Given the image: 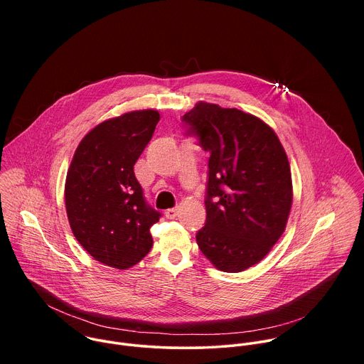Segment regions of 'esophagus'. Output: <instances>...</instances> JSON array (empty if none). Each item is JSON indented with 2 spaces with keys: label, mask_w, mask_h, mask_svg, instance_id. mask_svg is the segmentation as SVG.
Masks as SVG:
<instances>
[{
  "label": "esophagus",
  "mask_w": 364,
  "mask_h": 364,
  "mask_svg": "<svg viewBox=\"0 0 364 364\" xmlns=\"http://www.w3.org/2000/svg\"><path fill=\"white\" fill-rule=\"evenodd\" d=\"M177 213H178V210L177 209H168V210H166V218L167 219H174L176 216H177Z\"/></svg>",
  "instance_id": "obj_1"
}]
</instances>
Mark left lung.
Here are the masks:
<instances>
[{
	"label": "left lung",
	"instance_id": "obj_1",
	"mask_svg": "<svg viewBox=\"0 0 364 364\" xmlns=\"http://www.w3.org/2000/svg\"><path fill=\"white\" fill-rule=\"evenodd\" d=\"M209 152L205 225L196 240L223 272H242L269 253L292 205L287 152L261 118L236 108L197 102L181 118Z\"/></svg>",
	"mask_w": 364,
	"mask_h": 364
}]
</instances>
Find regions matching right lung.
<instances>
[{"mask_svg":"<svg viewBox=\"0 0 364 364\" xmlns=\"http://www.w3.org/2000/svg\"><path fill=\"white\" fill-rule=\"evenodd\" d=\"M160 121L159 111L127 112L96 125L77 145L65 184L68 219L76 240L97 262L136 265L152 246L160 219L135 178L134 166Z\"/></svg>","mask_w":364,"mask_h":364,"instance_id":"right-lung-1","label":"right lung"}]
</instances>
